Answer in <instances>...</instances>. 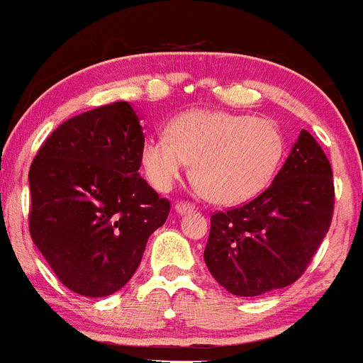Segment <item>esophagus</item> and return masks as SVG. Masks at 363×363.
<instances>
[{
    "label": "esophagus",
    "instance_id": "1",
    "mask_svg": "<svg viewBox=\"0 0 363 363\" xmlns=\"http://www.w3.org/2000/svg\"><path fill=\"white\" fill-rule=\"evenodd\" d=\"M189 211H195V206L189 204V202H177L175 204V213H179V215H184Z\"/></svg>",
    "mask_w": 363,
    "mask_h": 363
}]
</instances>
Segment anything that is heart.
<instances>
[{
	"instance_id": "1",
	"label": "heart",
	"mask_w": 363,
	"mask_h": 363,
	"mask_svg": "<svg viewBox=\"0 0 363 363\" xmlns=\"http://www.w3.org/2000/svg\"><path fill=\"white\" fill-rule=\"evenodd\" d=\"M284 138L270 120L223 111H189L152 135L141 166L159 191H168L191 162V181L215 204H238L258 195L276 175Z\"/></svg>"
}]
</instances>
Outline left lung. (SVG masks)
Instances as JSON below:
<instances>
[{
	"instance_id": "8db88e82",
	"label": "left lung",
	"mask_w": 363,
	"mask_h": 363,
	"mask_svg": "<svg viewBox=\"0 0 363 363\" xmlns=\"http://www.w3.org/2000/svg\"><path fill=\"white\" fill-rule=\"evenodd\" d=\"M333 201L330 161L313 135L301 130L265 191L211 216L204 250L209 272L240 297L296 283L330 229Z\"/></svg>"
}]
</instances>
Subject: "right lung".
I'll return each instance as SVG.
<instances>
[{
	"instance_id": "add662e5",
	"label": "right lung",
	"mask_w": 363,
	"mask_h": 363,
	"mask_svg": "<svg viewBox=\"0 0 363 363\" xmlns=\"http://www.w3.org/2000/svg\"><path fill=\"white\" fill-rule=\"evenodd\" d=\"M145 143L128 101L64 121L30 166V235L60 283L105 297L134 276L170 202L140 175Z\"/></svg>"
}]
</instances>
